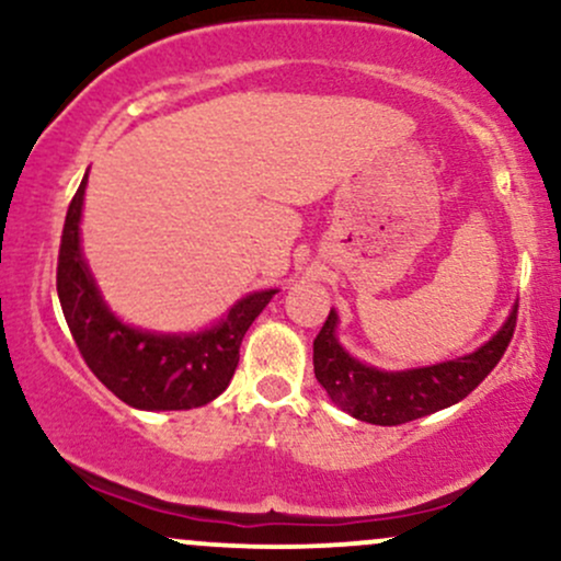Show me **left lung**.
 I'll return each instance as SVG.
<instances>
[{
	"mask_svg": "<svg viewBox=\"0 0 561 561\" xmlns=\"http://www.w3.org/2000/svg\"><path fill=\"white\" fill-rule=\"evenodd\" d=\"M514 327H517V302L504 327L478 351L450 358V362L420 366V369L385 371L358 362L340 345L337 311L332 308L313 340V375L345 414L369 424L392 427V424L435 414L467 398L501 362L506 345L512 343Z\"/></svg>",
	"mask_w": 561,
	"mask_h": 561,
	"instance_id": "1",
	"label": "left lung"
}]
</instances>
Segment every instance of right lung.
Returning <instances> with one entry per match:
<instances>
[{"label":"right lung","mask_w":561,"mask_h":561,"mask_svg":"<svg viewBox=\"0 0 561 561\" xmlns=\"http://www.w3.org/2000/svg\"><path fill=\"white\" fill-rule=\"evenodd\" d=\"M87 176L68 205L57 259V298L68 330L94 377L121 401L145 411H184L210 403L229 388L244 332L276 289L244 295L210 330L160 334L121 321L102 300L81 253Z\"/></svg>","instance_id":"1"}]
</instances>
